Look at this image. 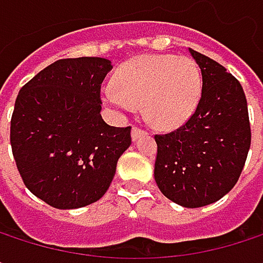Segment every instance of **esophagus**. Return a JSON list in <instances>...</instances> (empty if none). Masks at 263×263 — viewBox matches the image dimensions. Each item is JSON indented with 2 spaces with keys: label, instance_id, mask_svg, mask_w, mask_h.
I'll use <instances>...</instances> for the list:
<instances>
[{
  "label": "esophagus",
  "instance_id": "1",
  "mask_svg": "<svg viewBox=\"0 0 263 263\" xmlns=\"http://www.w3.org/2000/svg\"><path fill=\"white\" fill-rule=\"evenodd\" d=\"M143 134H146V131H143L141 128H138V126H134L131 131V135H132V140H137L140 135H143Z\"/></svg>",
  "mask_w": 263,
  "mask_h": 263
}]
</instances>
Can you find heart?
I'll list each match as a JSON object with an SVG mask.
<instances>
[{"label":"heart","instance_id":"heart-1","mask_svg":"<svg viewBox=\"0 0 263 263\" xmlns=\"http://www.w3.org/2000/svg\"><path fill=\"white\" fill-rule=\"evenodd\" d=\"M114 92H106L103 102L126 111L143 106L146 120L158 129H175L195 112L202 78L189 58L171 54H143L122 64L112 76Z\"/></svg>","mask_w":263,"mask_h":263}]
</instances>
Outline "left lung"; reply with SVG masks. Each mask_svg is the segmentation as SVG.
<instances>
[{
  "mask_svg": "<svg viewBox=\"0 0 263 263\" xmlns=\"http://www.w3.org/2000/svg\"><path fill=\"white\" fill-rule=\"evenodd\" d=\"M201 68V99L177 131L155 135L154 177L161 193L189 207H204L227 195L243 169L251 129L239 80L216 61L189 48Z\"/></svg>",
  "mask_w": 263,
  "mask_h": 263,
  "instance_id": "obj_1",
  "label": "left lung"
}]
</instances>
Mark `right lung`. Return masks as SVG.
Segmentation results:
<instances>
[{
  "instance_id": "1",
  "label": "right lung",
  "mask_w": 263,
  "mask_h": 263,
  "mask_svg": "<svg viewBox=\"0 0 263 263\" xmlns=\"http://www.w3.org/2000/svg\"><path fill=\"white\" fill-rule=\"evenodd\" d=\"M112 70L103 58L61 59L21 88L10 122V144L26 187L54 209L100 199L131 144V126L100 116V86Z\"/></svg>"
}]
</instances>
